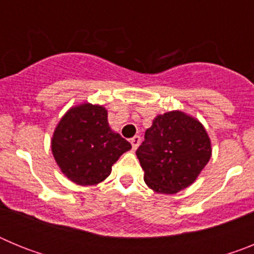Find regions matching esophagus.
<instances>
[{
	"label": "esophagus",
	"mask_w": 254,
	"mask_h": 254,
	"mask_svg": "<svg viewBox=\"0 0 254 254\" xmlns=\"http://www.w3.org/2000/svg\"><path fill=\"white\" fill-rule=\"evenodd\" d=\"M141 142V137L140 136H134V137L131 138V145H132V149L136 150L138 147V145H140Z\"/></svg>",
	"instance_id": "34e87169"
}]
</instances>
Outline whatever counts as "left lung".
<instances>
[{
    "label": "left lung",
    "instance_id": "obj_1",
    "mask_svg": "<svg viewBox=\"0 0 254 254\" xmlns=\"http://www.w3.org/2000/svg\"><path fill=\"white\" fill-rule=\"evenodd\" d=\"M211 154V140L202 123L181 111L155 117L136 151L147 187L164 194L194 183Z\"/></svg>",
    "mask_w": 254,
    "mask_h": 254
}]
</instances>
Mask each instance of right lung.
<instances>
[{"instance_id":"1","label":"right lung","mask_w":254,"mask_h":254,"mask_svg":"<svg viewBox=\"0 0 254 254\" xmlns=\"http://www.w3.org/2000/svg\"><path fill=\"white\" fill-rule=\"evenodd\" d=\"M131 147L109 127L107 109L87 102L69 108L51 140L58 168L78 186H96L105 181L112 165Z\"/></svg>"}]
</instances>
